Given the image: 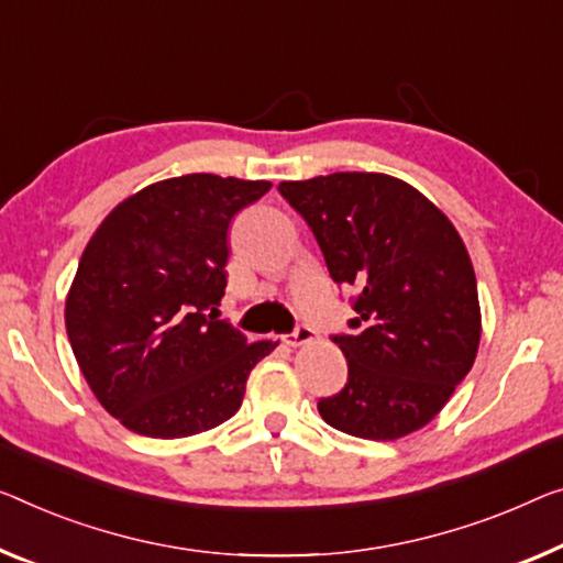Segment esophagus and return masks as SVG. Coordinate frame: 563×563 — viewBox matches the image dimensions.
Listing matches in <instances>:
<instances>
[{
  "instance_id": "1",
  "label": "esophagus",
  "mask_w": 563,
  "mask_h": 563,
  "mask_svg": "<svg viewBox=\"0 0 563 563\" xmlns=\"http://www.w3.org/2000/svg\"><path fill=\"white\" fill-rule=\"evenodd\" d=\"M310 341H316V331L308 329V325H298L296 331L285 335V343H288V346H292V349L306 346V343H310Z\"/></svg>"
}]
</instances>
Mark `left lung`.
<instances>
[{"mask_svg": "<svg viewBox=\"0 0 563 563\" xmlns=\"http://www.w3.org/2000/svg\"><path fill=\"white\" fill-rule=\"evenodd\" d=\"M278 189L313 230L331 278L358 288L354 331L333 335L349 382L318 412L362 440L422 430L481 346L477 280L455 224L389 174L339 172Z\"/></svg>", "mask_w": 563, "mask_h": 563, "instance_id": "8db88e82", "label": "left lung"}]
</instances>
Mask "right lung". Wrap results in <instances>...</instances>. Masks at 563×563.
Listing matches in <instances>:
<instances>
[{
    "instance_id": "right-lung-1",
    "label": "right lung",
    "mask_w": 563,
    "mask_h": 563,
    "mask_svg": "<svg viewBox=\"0 0 563 563\" xmlns=\"http://www.w3.org/2000/svg\"><path fill=\"white\" fill-rule=\"evenodd\" d=\"M271 187L217 174L154 181L88 240L65 329L90 391L125 430L158 440L212 430L238 412L250 372L278 346L217 321L232 217Z\"/></svg>"
}]
</instances>
